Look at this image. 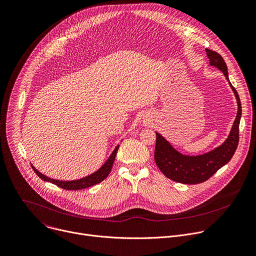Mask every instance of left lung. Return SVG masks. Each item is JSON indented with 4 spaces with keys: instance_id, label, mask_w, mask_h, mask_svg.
Here are the masks:
<instances>
[{
    "instance_id": "1",
    "label": "left lung",
    "mask_w": 256,
    "mask_h": 256,
    "mask_svg": "<svg viewBox=\"0 0 256 256\" xmlns=\"http://www.w3.org/2000/svg\"><path fill=\"white\" fill-rule=\"evenodd\" d=\"M206 54L210 66L216 67L225 75L236 98L238 110L229 136L224 142L202 154H184L178 152L160 134L156 132L154 160L156 166L166 178L182 184L192 185L207 181L231 160L239 142V122L242 112L239 96L229 81L227 65L222 56L210 49H206Z\"/></svg>"
}]
</instances>
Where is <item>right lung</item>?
<instances>
[{
	"label": "right lung",
	"mask_w": 256,
	"mask_h": 256,
	"mask_svg": "<svg viewBox=\"0 0 256 256\" xmlns=\"http://www.w3.org/2000/svg\"><path fill=\"white\" fill-rule=\"evenodd\" d=\"M118 148H120V144H118L116 146V148L114 150V152H112L110 158L98 170V171H96L94 173H92V174H90L86 177H83L81 179H77V180H73V181H60V180H55V179L49 178V177L43 175L42 173H40L33 164H31V166H32V168L34 170V172L43 181L50 182V183H52V184H54V185H56V186H58L62 189H65V190H81V189L88 188V187H92L94 185H96V184L100 183L102 181H104L108 176V174L112 171V168L116 152L118 150Z\"/></svg>",
	"instance_id": "add662e5"
}]
</instances>
